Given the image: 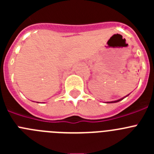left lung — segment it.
<instances>
[{
	"mask_svg": "<svg viewBox=\"0 0 154 154\" xmlns=\"http://www.w3.org/2000/svg\"><path fill=\"white\" fill-rule=\"evenodd\" d=\"M129 95H130V94H129ZM129 95H127V96H129ZM126 96H125V97H123V98H121V99H118V100H115V101H111V102H106V103H118V102H119V101H121V100H123V99H124V98H126Z\"/></svg>",
	"mask_w": 154,
	"mask_h": 154,
	"instance_id": "obj_1",
	"label": "left lung"
}]
</instances>
